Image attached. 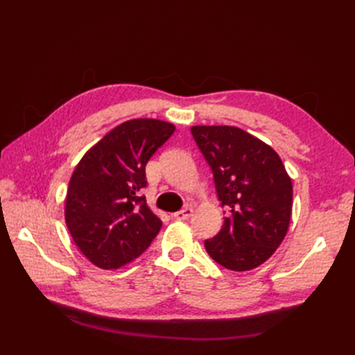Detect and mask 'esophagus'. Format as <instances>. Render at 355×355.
<instances>
[{
  "mask_svg": "<svg viewBox=\"0 0 355 355\" xmlns=\"http://www.w3.org/2000/svg\"><path fill=\"white\" fill-rule=\"evenodd\" d=\"M192 214H193V209L192 207H186L183 210H180V212H175L172 216L175 218V220H178V221H184V220H189V218L192 216Z\"/></svg>",
  "mask_w": 355,
  "mask_h": 355,
  "instance_id": "esophagus-1",
  "label": "esophagus"
}]
</instances>
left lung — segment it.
I'll return each mask as SVG.
<instances>
[{"label": "left lung", "instance_id": "8db88e82", "mask_svg": "<svg viewBox=\"0 0 355 355\" xmlns=\"http://www.w3.org/2000/svg\"><path fill=\"white\" fill-rule=\"evenodd\" d=\"M191 131L227 207L220 233L205 241L206 252L233 271L259 267L281 245L291 220L293 184L281 157L236 126L197 125Z\"/></svg>", "mask_w": 355, "mask_h": 355}]
</instances>
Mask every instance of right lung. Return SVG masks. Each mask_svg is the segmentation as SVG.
<instances>
[{"label": "right lung", "instance_id": "obj_1", "mask_svg": "<svg viewBox=\"0 0 355 355\" xmlns=\"http://www.w3.org/2000/svg\"><path fill=\"white\" fill-rule=\"evenodd\" d=\"M175 131L158 119L120 123L89 148L73 171L65 197V223L93 266L116 270L146 250L162 220L146 205L145 166Z\"/></svg>", "mask_w": 355, "mask_h": 355}]
</instances>
